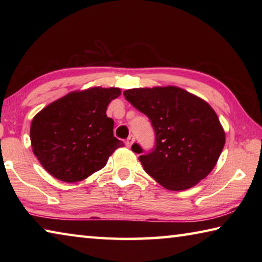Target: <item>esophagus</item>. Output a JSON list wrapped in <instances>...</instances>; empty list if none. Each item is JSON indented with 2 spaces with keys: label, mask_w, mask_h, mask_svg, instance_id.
I'll return each mask as SVG.
<instances>
[{
  "label": "esophagus",
  "mask_w": 262,
  "mask_h": 262,
  "mask_svg": "<svg viewBox=\"0 0 262 262\" xmlns=\"http://www.w3.org/2000/svg\"><path fill=\"white\" fill-rule=\"evenodd\" d=\"M133 142H134V136H133V135L128 136V139H127V141H126L127 147H130V145L133 144Z\"/></svg>",
  "instance_id": "obj_1"
}]
</instances>
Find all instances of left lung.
<instances>
[{
    "instance_id": "8db88e82",
    "label": "left lung",
    "mask_w": 262,
    "mask_h": 262,
    "mask_svg": "<svg viewBox=\"0 0 262 262\" xmlns=\"http://www.w3.org/2000/svg\"><path fill=\"white\" fill-rule=\"evenodd\" d=\"M123 96L147 115L154 128L155 147L150 151L132 145L150 177L167 189L183 190L210 173L225 134L209 104L177 86L130 89Z\"/></svg>"
}]
</instances>
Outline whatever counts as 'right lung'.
Segmentation results:
<instances>
[{
	"label": "right lung",
	"instance_id": "1",
	"mask_svg": "<svg viewBox=\"0 0 262 262\" xmlns=\"http://www.w3.org/2000/svg\"><path fill=\"white\" fill-rule=\"evenodd\" d=\"M118 88L72 92L42 108L31 123L33 154L54 178L76 183L103 168L122 141L113 136L108 104Z\"/></svg>",
	"mask_w": 262,
	"mask_h": 262
}]
</instances>
